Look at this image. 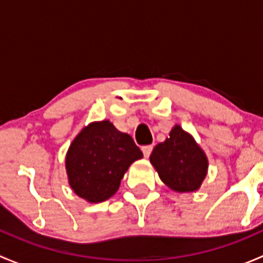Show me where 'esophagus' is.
Listing matches in <instances>:
<instances>
[{"label": "esophagus", "mask_w": 263, "mask_h": 263, "mask_svg": "<svg viewBox=\"0 0 263 263\" xmlns=\"http://www.w3.org/2000/svg\"><path fill=\"white\" fill-rule=\"evenodd\" d=\"M142 153H144V156L145 158H148L151 154V151H153V145H146V146H142Z\"/></svg>", "instance_id": "obj_1"}]
</instances>
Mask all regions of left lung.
Returning a JSON list of instances; mask_svg holds the SVG:
<instances>
[{
  "label": "left lung",
  "instance_id": "obj_1",
  "mask_svg": "<svg viewBox=\"0 0 263 263\" xmlns=\"http://www.w3.org/2000/svg\"><path fill=\"white\" fill-rule=\"evenodd\" d=\"M150 161L161 181L177 192L196 191L208 172L205 153L179 126L172 129L165 141L154 147Z\"/></svg>",
  "mask_w": 263,
  "mask_h": 263
}]
</instances>
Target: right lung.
I'll return each instance as SVG.
<instances>
[{"label":"right lung","mask_w":263,"mask_h":263,"mask_svg":"<svg viewBox=\"0 0 263 263\" xmlns=\"http://www.w3.org/2000/svg\"><path fill=\"white\" fill-rule=\"evenodd\" d=\"M142 158L129 135L119 132L109 121L85 127L66 156L70 185L89 202L108 200L118 190L128 166Z\"/></svg>","instance_id":"obj_1"}]
</instances>
